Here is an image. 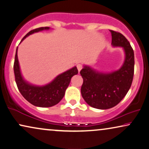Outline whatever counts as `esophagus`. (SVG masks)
<instances>
[{"label":"esophagus","mask_w":149,"mask_h":149,"mask_svg":"<svg viewBox=\"0 0 149 149\" xmlns=\"http://www.w3.org/2000/svg\"><path fill=\"white\" fill-rule=\"evenodd\" d=\"M77 68L78 69V71H80V70L82 68V65L81 64H78L77 65Z\"/></svg>","instance_id":"obj_1"}]
</instances>
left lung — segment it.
Instances as JSON below:
<instances>
[{
  "label": "left lung",
  "instance_id": "left-lung-1",
  "mask_svg": "<svg viewBox=\"0 0 149 149\" xmlns=\"http://www.w3.org/2000/svg\"><path fill=\"white\" fill-rule=\"evenodd\" d=\"M110 31L113 46L123 47L125 52L121 68L109 73L98 72L88 66L80 71L83 99L93 108L102 110L114 107L123 99L132 86L134 73V52L130 42L121 33Z\"/></svg>",
  "mask_w": 149,
  "mask_h": 149
}]
</instances>
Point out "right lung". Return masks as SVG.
<instances>
[{
    "label": "right lung",
    "instance_id": "right-lung-1",
    "mask_svg": "<svg viewBox=\"0 0 149 149\" xmlns=\"http://www.w3.org/2000/svg\"><path fill=\"white\" fill-rule=\"evenodd\" d=\"M49 29V27H40L32 30L23 37L21 41L29 35ZM17 52V47L15 52L13 71L15 82L22 95L31 104L41 108L51 107L59 103L64 97L65 91L70 83L71 78L74 75L78 74V71L77 67H73L72 69L58 75L52 82L45 86H33L25 82L21 76Z\"/></svg>",
    "mask_w": 149,
    "mask_h": 149
}]
</instances>
